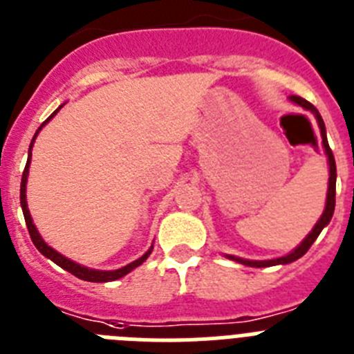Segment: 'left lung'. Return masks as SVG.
<instances>
[{"instance_id":"1","label":"left lung","mask_w":354,"mask_h":354,"mask_svg":"<svg viewBox=\"0 0 354 354\" xmlns=\"http://www.w3.org/2000/svg\"><path fill=\"white\" fill-rule=\"evenodd\" d=\"M290 101H294L296 104H299V106H303L305 110H310V112L315 115V119H317L319 122V128H321V137H322V146H324V151H326V156H328V164H330V181H328V196H326V207H324V212H322L321 219L317 221V224L313 226L312 232L306 235V239L303 242H301L299 245H297L296 250L292 251V253L285 254V257H279V258H274V260H244V258H239V257H232V254H228L230 260H235V262L239 263H244V266L248 267H270V266H285V263H290V262H296L297 258H301L303 254L306 253V251L310 250V245L315 242V239L319 236V233L322 232V228L324 226H328L331 221V217H333V210H335V187H337V165H335V158H333V153H331L330 149V144H328V139H326V128H324V121H322L321 113H319V110L313 106L312 103H308L306 100H303V97L299 96H290Z\"/></svg>"}]
</instances>
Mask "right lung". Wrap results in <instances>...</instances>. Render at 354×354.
Listing matches in <instances>:
<instances>
[{"mask_svg":"<svg viewBox=\"0 0 354 354\" xmlns=\"http://www.w3.org/2000/svg\"><path fill=\"white\" fill-rule=\"evenodd\" d=\"M62 109V106H58L57 110H55L51 115H49L48 119H46L44 122H42L41 126H39V130L35 131V135H33L32 139V144H30V149H28V162H26V167H24L23 171V178H21V208H23V214H24V221H26V226H28V232H30V236H32V242L35 244V248L39 251H41L42 254H44L46 258H49L51 262H55L57 266H60L62 269H66L67 272H71V274H75L76 278L80 279H85V281H92V283H104V281H113V279H119L122 278V276H126L128 272H131V270L135 269V267H139L140 263L146 262V258L151 254L153 251V245L149 248V250L146 251V253L142 254V257L139 258V260H135V262L128 263V266L121 267V269H115V270H96V269H88V267H84L80 266V263L73 262V260H69V258H66L64 254L57 253V251L53 250V248H49L48 244L44 242V239L41 236V233L37 232L35 224H33L32 221V215H30V210H28V203H26V181H28V171H30V162H32V147H33V142H35V137L37 133L42 130V126L46 124V122H49L51 119H53L55 113L58 112V110Z\"/></svg>","mask_w":354,"mask_h":354,"instance_id":"add662e5","label":"right lung"}]
</instances>
